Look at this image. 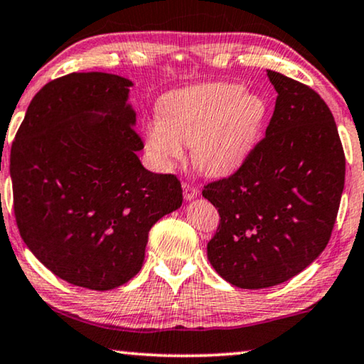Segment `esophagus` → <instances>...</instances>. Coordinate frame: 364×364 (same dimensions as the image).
<instances>
[{
    "label": "esophagus",
    "mask_w": 364,
    "mask_h": 364,
    "mask_svg": "<svg viewBox=\"0 0 364 364\" xmlns=\"http://www.w3.org/2000/svg\"><path fill=\"white\" fill-rule=\"evenodd\" d=\"M182 188H183V198H186V200L197 198V195H198V188L197 187H193V186H191V183L186 182L182 186Z\"/></svg>",
    "instance_id": "obj_1"
}]
</instances>
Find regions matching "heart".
<instances>
[{"instance_id": "obj_1", "label": "heart", "mask_w": 364, "mask_h": 364, "mask_svg": "<svg viewBox=\"0 0 364 364\" xmlns=\"http://www.w3.org/2000/svg\"><path fill=\"white\" fill-rule=\"evenodd\" d=\"M267 119V102L238 83H203L171 92L159 117L144 123L146 149L162 169L186 157L192 144L197 169L228 177L250 159Z\"/></svg>"}]
</instances>
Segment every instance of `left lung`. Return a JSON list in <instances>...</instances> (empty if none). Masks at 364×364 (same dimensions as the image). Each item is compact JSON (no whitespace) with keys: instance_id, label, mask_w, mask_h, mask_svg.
Masks as SVG:
<instances>
[{"instance_id":"left-lung-1","label":"left lung","mask_w":364,"mask_h":364,"mask_svg":"<svg viewBox=\"0 0 364 364\" xmlns=\"http://www.w3.org/2000/svg\"><path fill=\"white\" fill-rule=\"evenodd\" d=\"M276 88L266 138L246 164L212 182L203 197L220 213L210 264L240 289L297 276L328 243L345 186V154L333 114L317 92L267 70Z\"/></svg>"}]
</instances>
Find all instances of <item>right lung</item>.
<instances>
[{"label": "right lung", "instance_id": "1", "mask_svg": "<svg viewBox=\"0 0 364 364\" xmlns=\"http://www.w3.org/2000/svg\"><path fill=\"white\" fill-rule=\"evenodd\" d=\"M128 78L70 73L36 93L11 146L21 238L73 286L109 291L139 272L147 233L181 208L172 173L144 169Z\"/></svg>", "mask_w": 364, "mask_h": 364}]
</instances>
